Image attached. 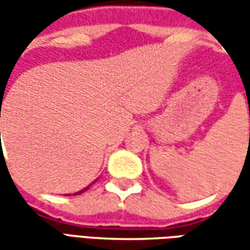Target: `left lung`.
Returning <instances> with one entry per match:
<instances>
[{"label":"left lung","mask_w":250,"mask_h":250,"mask_svg":"<svg viewBox=\"0 0 250 250\" xmlns=\"http://www.w3.org/2000/svg\"><path fill=\"white\" fill-rule=\"evenodd\" d=\"M249 112H250V110H249Z\"/></svg>","instance_id":"obj_1"}]
</instances>
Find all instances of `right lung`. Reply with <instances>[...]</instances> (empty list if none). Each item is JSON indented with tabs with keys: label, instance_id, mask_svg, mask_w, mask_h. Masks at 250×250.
<instances>
[{
	"label": "right lung",
	"instance_id": "add662e5",
	"mask_svg": "<svg viewBox=\"0 0 250 250\" xmlns=\"http://www.w3.org/2000/svg\"><path fill=\"white\" fill-rule=\"evenodd\" d=\"M0 136H1V133H0ZM90 187H91V184H90V185H89V187H86V188H83V189H81L79 192H76L75 195H81V193H83L84 190H87V189H89V188H90Z\"/></svg>",
	"mask_w": 250,
	"mask_h": 250
}]
</instances>
